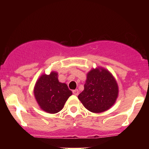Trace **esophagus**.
I'll return each mask as SVG.
<instances>
[{"label":"esophagus","instance_id":"1","mask_svg":"<svg viewBox=\"0 0 149 149\" xmlns=\"http://www.w3.org/2000/svg\"><path fill=\"white\" fill-rule=\"evenodd\" d=\"M73 94L74 95H78L79 94V92H78V90H73Z\"/></svg>","mask_w":149,"mask_h":149}]
</instances>
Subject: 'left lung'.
Segmentation results:
<instances>
[{
	"label": "left lung",
	"instance_id": "obj_1",
	"mask_svg": "<svg viewBox=\"0 0 149 149\" xmlns=\"http://www.w3.org/2000/svg\"><path fill=\"white\" fill-rule=\"evenodd\" d=\"M118 86L113 75L104 68L92 69L87 74L84 90L78 98L88 111L102 113L115 104Z\"/></svg>",
	"mask_w": 149,
	"mask_h": 149
}]
</instances>
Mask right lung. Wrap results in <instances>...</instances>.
Wrapping results in <instances>:
<instances>
[{
	"label": "right lung",
	"instance_id": "obj_1",
	"mask_svg": "<svg viewBox=\"0 0 149 149\" xmlns=\"http://www.w3.org/2000/svg\"><path fill=\"white\" fill-rule=\"evenodd\" d=\"M57 76L54 71L49 75L42 74L34 87V96L39 107L49 113L60 111L72 95L67 85L59 82Z\"/></svg>",
	"mask_w": 149,
	"mask_h": 149
}]
</instances>
